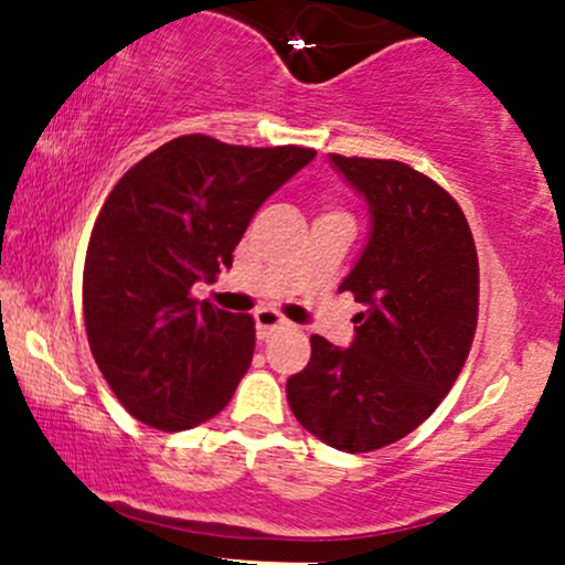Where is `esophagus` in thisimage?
<instances>
[{"mask_svg":"<svg viewBox=\"0 0 565 565\" xmlns=\"http://www.w3.org/2000/svg\"><path fill=\"white\" fill-rule=\"evenodd\" d=\"M255 323H257V337H260V340H268V337L278 332V329L289 327V319H284V316L274 308H260L255 313Z\"/></svg>","mask_w":565,"mask_h":565,"instance_id":"34e87169","label":"esophagus"}]
</instances>
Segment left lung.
Instances as JSON below:
<instances>
[{
	"label": "left lung",
	"mask_w": 565,
	"mask_h": 565,
	"mask_svg": "<svg viewBox=\"0 0 565 565\" xmlns=\"http://www.w3.org/2000/svg\"><path fill=\"white\" fill-rule=\"evenodd\" d=\"M332 161L372 210L364 255L340 284L366 310L345 350L310 337L287 398L305 430L364 454L423 425L457 382L478 323V252L465 212L433 178L395 159Z\"/></svg>",
	"instance_id": "1"
}]
</instances>
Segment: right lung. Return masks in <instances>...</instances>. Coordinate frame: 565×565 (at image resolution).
Wrapping results in <instances>:
<instances>
[{
	"instance_id": "obj_1",
	"label": "right lung",
	"mask_w": 565,
	"mask_h": 565,
	"mask_svg": "<svg viewBox=\"0 0 565 565\" xmlns=\"http://www.w3.org/2000/svg\"><path fill=\"white\" fill-rule=\"evenodd\" d=\"M316 157L183 135L121 174L95 220L84 329L119 404L164 433L212 419L255 353V319L191 297L231 268L257 206Z\"/></svg>"
}]
</instances>
